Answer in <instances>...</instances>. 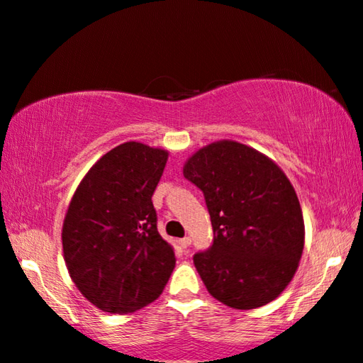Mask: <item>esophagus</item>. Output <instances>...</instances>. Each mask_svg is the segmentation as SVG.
Here are the masks:
<instances>
[{
  "label": "esophagus",
  "mask_w": 363,
  "mask_h": 363,
  "mask_svg": "<svg viewBox=\"0 0 363 363\" xmlns=\"http://www.w3.org/2000/svg\"><path fill=\"white\" fill-rule=\"evenodd\" d=\"M179 245L182 248H187L189 245H191V237H184V238H181L179 240Z\"/></svg>",
  "instance_id": "esophagus-1"
}]
</instances>
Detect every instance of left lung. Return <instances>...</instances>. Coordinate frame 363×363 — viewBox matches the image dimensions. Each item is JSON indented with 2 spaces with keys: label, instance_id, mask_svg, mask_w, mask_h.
<instances>
[{
  "label": "left lung",
  "instance_id": "8db88e82",
  "mask_svg": "<svg viewBox=\"0 0 363 363\" xmlns=\"http://www.w3.org/2000/svg\"><path fill=\"white\" fill-rule=\"evenodd\" d=\"M203 192L213 243L194 255L208 293L233 309L272 303L291 283L304 248V218L293 184L252 146L220 140L184 164Z\"/></svg>",
  "mask_w": 363,
  "mask_h": 363
}]
</instances>
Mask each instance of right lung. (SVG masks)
<instances>
[{"label": "right lung", "instance_id": "add662e5", "mask_svg": "<svg viewBox=\"0 0 363 363\" xmlns=\"http://www.w3.org/2000/svg\"><path fill=\"white\" fill-rule=\"evenodd\" d=\"M169 152L138 141L113 147L75 189L62 225L70 278L95 308L128 314L160 298L174 248L156 227L152 194Z\"/></svg>", "mask_w": 363, "mask_h": 363}]
</instances>
